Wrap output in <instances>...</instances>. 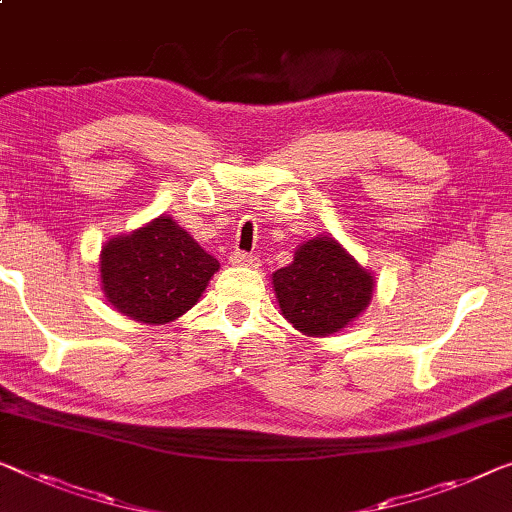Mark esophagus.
<instances>
[{
  "instance_id": "1",
  "label": "esophagus",
  "mask_w": 512,
  "mask_h": 512,
  "mask_svg": "<svg viewBox=\"0 0 512 512\" xmlns=\"http://www.w3.org/2000/svg\"><path fill=\"white\" fill-rule=\"evenodd\" d=\"M230 262L234 266H257V259L248 253H241V250H236V253L230 255Z\"/></svg>"
}]
</instances>
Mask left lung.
Here are the masks:
<instances>
[{"instance_id":"obj_1","label":"left lung","mask_w":512,"mask_h":512,"mask_svg":"<svg viewBox=\"0 0 512 512\" xmlns=\"http://www.w3.org/2000/svg\"><path fill=\"white\" fill-rule=\"evenodd\" d=\"M271 280L282 317L308 338L347 329L375 294V276L329 234L301 243Z\"/></svg>"}]
</instances>
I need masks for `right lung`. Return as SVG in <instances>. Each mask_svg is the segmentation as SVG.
Returning <instances> with one entry per match:
<instances>
[{
	"label": "right lung",
	"mask_w": 512,
	"mask_h": 512,
	"mask_svg": "<svg viewBox=\"0 0 512 512\" xmlns=\"http://www.w3.org/2000/svg\"><path fill=\"white\" fill-rule=\"evenodd\" d=\"M218 269V259L165 213L112 236L98 257L101 289L114 310L151 326L193 308Z\"/></svg>",
	"instance_id": "add662e5"
}]
</instances>
